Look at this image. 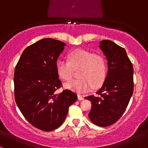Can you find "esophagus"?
<instances>
[{
	"instance_id": "esophagus-1",
	"label": "esophagus",
	"mask_w": 148,
	"mask_h": 148,
	"mask_svg": "<svg viewBox=\"0 0 148 148\" xmlns=\"http://www.w3.org/2000/svg\"><path fill=\"white\" fill-rule=\"evenodd\" d=\"M78 99L79 100H82V99H84V97L82 95H78Z\"/></svg>"
}]
</instances>
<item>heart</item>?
<instances>
[{
	"label": "heart",
	"instance_id": "b5f03b06",
	"mask_svg": "<svg viewBox=\"0 0 148 148\" xmlns=\"http://www.w3.org/2000/svg\"><path fill=\"white\" fill-rule=\"evenodd\" d=\"M80 68L78 77L66 83L64 87L78 93L90 90L94 87H99L105 81L107 75V64L104 56L95 54L90 51L77 49L70 52L68 60L59 59L56 62V72L59 78L64 81L71 79L73 69Z\"/></svg>",
	"mask_w": 148,
	"mask_h": 148
}]
</instances>
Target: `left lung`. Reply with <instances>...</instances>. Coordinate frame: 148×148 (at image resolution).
Returning a JSON list of instances; mask_svg holds the SVG:
<instances>
[{
  "label": "left lung",
  "instance_id": "left-lung-1",
  "mask_svg": "<svg viewBox=\"0 0 148 148\" xmlns=\"http://www.w3.org/2000/svg\"><path fill=\"white\" fill-rule=\"evenodd\" d=\"M107 60V75L100 89L85 97L92 102L90 120L99 127L112 125L120 118L133 94V66L126 51L110 40L99 45Z\"/></svg>",
  "mask_w": 148,
  "mask_h": 148
}]
</instances>
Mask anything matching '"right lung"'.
Wrapping results in <instances>:
<instances>
[{
	"label": "right lung",
	"mask_w": 148,
	"mask_h": 148,
	"mask_svg": "<svg viewBox=\"0 0 148 148\" xmlns=\"http://www.w3.org/2000/svg\"><path fill=\"white\" fill-rule=\"evenodd\" d=\"M65 43L46 38L28 46L14 72L15 100L25 118L35 127L49 132L60 127L77 95L62 86L56 62Z\"/></svg>",
	"instance_id": "right-lung-1"
}]
</instances>
